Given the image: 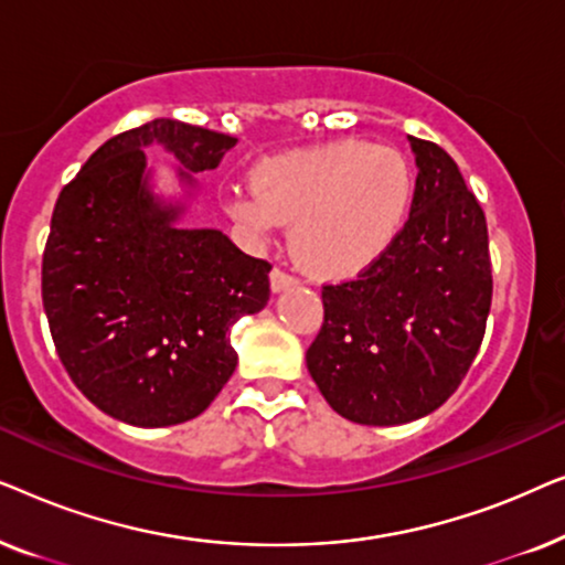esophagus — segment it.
<instances>
[{"label": "esophagus", "instance_id": "34e87169", "mask_svg": "<svg viewBox=\"0 0 565 565\" xmlns=\"http://www.w3.org/2000/svg\"><path fill=\"white\" fill-rule=\"evenodd\" d=\"M296 282H298L296 275L285 273V269H280V267H275L273 273H269V285H273L275 292H280L285 288H292V285H296Z\"/></svg>", "mask_w": 565, "mask_h": 565}]
</instances>
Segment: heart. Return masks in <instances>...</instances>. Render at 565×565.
<instances>
[{"instance_id":"1","label":"heart","mask_w":565,"mask_h":565,"mask_svg":"<svg viewBox=\"0 0 565 565\" xmlns=\"http://www.w3.org/2000/svg\"><path fill=\"white\" fill-rule=\"evenodd\" d=\"M252 184L228 198V213L254 234L290 223L292 254L323 277L354 275L381 257L414 188L396 149L365 141L277 153L254 167Z\"/></svg>"}]
</instances>
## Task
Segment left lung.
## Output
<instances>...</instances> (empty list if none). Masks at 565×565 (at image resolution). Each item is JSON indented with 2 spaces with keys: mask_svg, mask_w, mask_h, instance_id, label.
I'll return each mask as SVG.
<instances>
[{
  "mask_svg": "<svg viewBox=\"0 0 565 565\" xmlns=\"http://www.w3.org/2000/svg\"><path fill=\"white\" fill-rule=\"evenodd\" d=\"M412 213L354 280L323 285V323L306 352L321 396L344 419L393 427L458 391L486 334L491 257L486 215L458 164L408 136Z\"/></svg>",
  "mask_w": 565,
  "mask_h": 565,
  "instance_id": "8db88e82",
  "label": "left lung"
}]
</instances>
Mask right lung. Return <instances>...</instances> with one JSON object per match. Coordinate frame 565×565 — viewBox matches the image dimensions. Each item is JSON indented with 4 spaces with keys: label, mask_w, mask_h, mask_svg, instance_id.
I'll return each mask as SVG.
<instances>
[{
    "label": "right lung",
    "mask_w": 565,
    "mask_h": 565,
    "mask_svg": "<svg viewBox=\"0 0 565 565\" xmlns=\"http://www.w3.org/2000/svg\"><path fill=\"white\" fill-rule=\"evenodd\" d=\"M151 143L195 188L236 138L172 118L110 138L61 190L43 252V308L68 377L134 427L211 406L236 370L231 327L267 306L273 269L221 231L180 226L188 205L149 188Z\"/></svg>",
    "instance_id": "obj_1"
}]
</instances>
